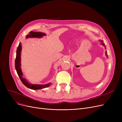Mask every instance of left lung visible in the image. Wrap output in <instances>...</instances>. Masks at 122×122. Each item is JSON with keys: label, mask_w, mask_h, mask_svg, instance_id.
Wrapping results in <instances>:
<instances>
[{"label": "left lung", "mask_w": 122, "mask_h": 122, "mask_svg": "<svg viewBox=\"0 0 122 122\" xmlns=\"http://www.w3.org/2000/svg\"><path fill=\"white\" fill-rule=\"evenodd\" d=\"M101 44H102V45H103V46H104L105 47V46H104V44L103 43V41H101ZM105 54H106V56L107 57L108 56H107V51H106V52H105Z\"/></svg>", "instance_id": "8db88e82"}]
</instances>
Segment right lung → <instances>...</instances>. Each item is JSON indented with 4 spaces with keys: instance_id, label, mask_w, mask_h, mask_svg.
Masks as SVG:
<instances>
[{
    "instance_id": "add662e5",
    "label": "right lung",
    "mask_w": 122,
    "mask_h": 122,
    "mask_svg": "<svg viewBox=\"0 0 122 122\" xmlns=\"http://www.w3.org/2000/svg\"><path fill=\"white\" fill-rule=\"evenodd\" d=\"M46 34L41 33V32H35V31H30L26 36V38H30V37H35V38H40L42 37L43 36H46ZM21 43L20 42L19 46L17 47L16 51V57L15 62V69L16 70L17 73L18 74V76L20 78L21 81L23 82V84L28 88H29L31 89H41L44 88L49 86L51 85V83L46 84V85H34L30 84L28 81L25 80V78L22 77L23 73L21 69V51L22 50V46Z\"/></svg>"
}]
</instances>
